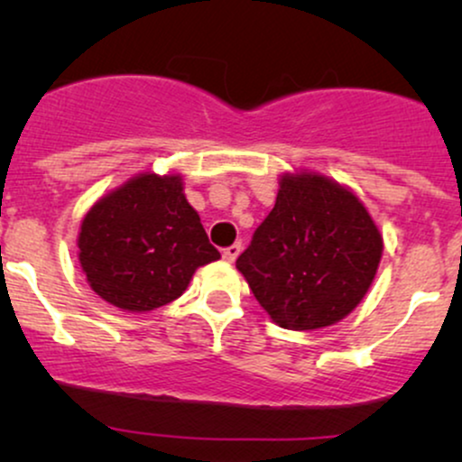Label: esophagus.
Here are the masks:
<instances>
[{"instance_id": "esophagus-1", "label": "esophagus", "mask_w": 462, "mask_h": 462, "mask_svg": "<svg viewBox=\"0 0 462 462\" xmlns=\"http://www.w3.org/2000/svg\"><path fill=\"white\" fill-rule=\"evenodd\" d=\"M238 254H241V245H238V243H235V245H230V247L224 249V261L226 263H235L236 258H238Z\"/></svg>"}]
</instances>
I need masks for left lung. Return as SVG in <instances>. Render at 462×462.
<instances>
[{"label": "left lung", "mask_w": 462, "mask_h": 462, "mask_svg": "<svg viewBox=\"0 0 462 462\" xmlns=\"http://www.w3.org/2000/svg\"><path fill=\"white\" fill-rule=\"evenodd\" d=\"M278 198L236 269L273 323L286 330L334 326L367 295L383 235L346 184L300 169L278 178Z\"/></svg>", "instance_id": "left-lung-1"}]
</instances>
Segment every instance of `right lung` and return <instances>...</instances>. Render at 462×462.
<instances>
[{"instance_id": "obj_1", "label": "right lung", "mask_w": 462, "mask_h": 462, "mask_svg": "<svg viewBox=\"0 0 462 462\" xmlns=\"http://www.w3.org/2000/svg\"><path fill=\"white\" fill-rule=\"evenodd\" d=\"M219 258L178 171L125 180L95 201L78 232V261L88 286L125 312H150L178 300L193 273Z\"/></svg>"}]
</instances>
